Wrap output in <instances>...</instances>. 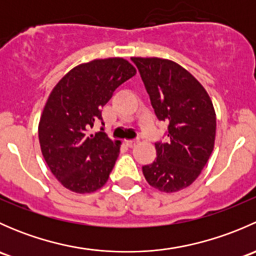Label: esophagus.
<instances>
[{"instance_id":"esophagus-1","label":"esophagus","mask_w":256,"mask_h":256,"mask_svg":"<svg viewBox=\"0 0 256 256\" xmlns=\"http://www.w3.org/2000/svg\"><path fill=\"white\" fill-rule=\"evenodd\" d=\"M138 144V140H128V141H126V144H128V147H135Z\"/></svg>"}]
</instances>
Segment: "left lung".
<instances>
[{
	"mask_svg": "<svg viewBox=\"0 0 256 256\" xmlns=\"http://www.w3.org/2000/svg\"><path fill=\"white\" fill-rule=\"evenodd\" d=\"M131 60L157 118L168 122V140L154 144L157 158L142 167L144 176L161 192H177L197 180L213 151V104L202 84L180 64L161 58L134 56Z\"/></svg>",
	"mask_w": 256,
	"mask_h": 256,
	"instance_id": "8db88e82",
	"label": "left lung"
}]
</instances>
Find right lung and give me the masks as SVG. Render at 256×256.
<instances>
[{"mask_svg": "<svg viewBox=\"0 0 256 256\" xmlns=\"http://www.w3.org/2000/svg\"><path fill=\"white\" fill-rule=\"evenodd\" d=\"M136 69L124 58L95 59L66 73L49 95L38 126L40 150L54 177L76 193H90L106 183L120 152V141L104 128L102 108Z\"/></svg>", "mask_w": 256, "mask_h": 256, "instance_id": "obj_1", "label": "right lung"}]
</instances>
